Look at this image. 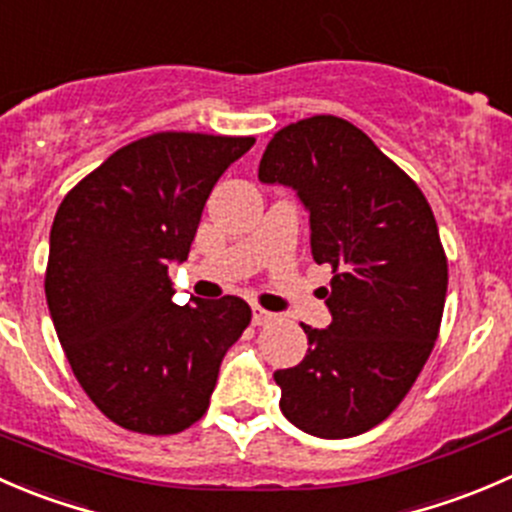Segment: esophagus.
Masks as SVG:
<instances>
[{
  "label": "esophagus",
  "instance_id": "34e87169",
  "mask_svg": "<svg viewBox=\"0 0 512 512\" xmlns=\"http://www.w3.org/2000/svg\"><path fill=\"white\" fill-rule=\"evenodd\" d=\"M273 318H276V313L266 311V308L261 306L251 308V321H254V326H266V323H271Z\"/></svg>",
  "mask_w": 512,
  "mask_h": 512
}]
</instances>
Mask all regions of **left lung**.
Returning <instances> with one entry per match:
<instances>
[{
	"mask_svg": "<svg viewBox=\"0 0 512 512\" xmlns=\"http://www.w3.org/2000/svg\"><path fill=\"white\" fill-rule=\"evenodd\" d=\"M261 184L296 191L311 254L331 263V323L273 373L281 411L303 433L351 438L386 421L426 366L443 318L448 261L416 181L361 129L311 116L278 131L258 164Z\"/></svg>",
	"mask_w": 512,
	"mask_h": 512,
	"instance_id": "1",
	"label": "left lung"
}]
</instances>
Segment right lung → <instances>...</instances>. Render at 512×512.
I'll return each mask as SVG.
<instances>
[{"label":"right lung","instance_id":"add662e5","mask_svg":"<svg viewBox=\"0 0 512 512\" xmlns=\"http://www.w3.org/2000/svg\"><path fill=\"white\" fill-rule=\"evenodd\" d=\"M254 141L146 136L79 181L54 216L49 313L74 376L116 426L169 435L199 421L249 326L239 296L176 306L169 263L189 258L211 189Z\"/></svg>","mask_w":512,"mask_h":512}]
</instances>
